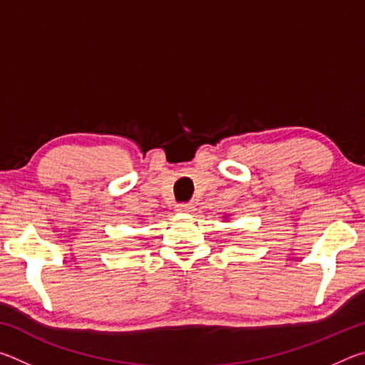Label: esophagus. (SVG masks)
<instances>
[{
	"mask_svg": "<svg viewBox=\"0 0 365 365\" xmlns=\"http://www.w3.org/2000/svg\"><path fill=\"white\" fill-rule=\"evenodd\" d=\"M175 211L177 212H191L193 211V205H190V202H180V205L175 206Z\"/></svg>",
	"mask_w": 365,
	"mask_h": 365,
	"instance_id": "obj_1",
	"label": "esophagus"
}]
</instances>
